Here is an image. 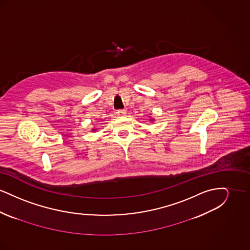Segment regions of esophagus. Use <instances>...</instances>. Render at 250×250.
I'll return each instance as SVG.
<instances>
[{
    "label": "esophagus",
    "instance_id": "obj_1",
    "mask_svg": "<svg viewBox=\"0 0 250 250\" xmlns=\"http://www.w3.org/2000/svg\"><path fill=\"white\" fill-rule=\"evenodd\" d=\"M116 113H117V115H119V116H124V115H125L126 111H125V109H118Z\"/></svg>",
    "mask_w": 250,
    "mask_h": 250
}]
</instances>
